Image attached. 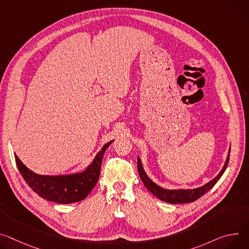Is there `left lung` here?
<instances>
[{
    "label": "left lung",
    "instance_id": "obj_1",
    "mask_svg": "<svg viewBox=\"0 0 249 249\" xmlns=\"http://www.w3.org/2000/svg\"><path fill=\"white\" fill-rule=\"evenodd\" d=\"M231 153V151H230ZM230 161V154L228 156V159L225 161V164L220 171V173L213 178L211 182L206 184L205 186H202L200 188H196L194 190H166L163 189L159 186H157L155 183H153L152 180L148 178L146 175L143 167L140 158H138L137 161V167H138V172L139 176L142 179V182L144 183L145 187L148 189L149 192H151L154 196H156L158 198H160L161 200H164L166 202L170 203H186V202H193L205 194H207L216 183L217 180L220 178L222 174L224 173L225 169H227Z\"/></svg>",
    "mask_w": 249,
    "mask_h": 249
}]
</instances>
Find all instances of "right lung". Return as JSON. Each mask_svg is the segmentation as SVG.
Returning a JSON list of instances; mask_svg holds the SVG:
<instances>
[{"label":"right lung","mask_w":249,"mask_h":249,"mask_svg":"<svg viewBox=\"0 0 249 249\" xmlns=\"http://www.w3.org/2000/svg\"><path fill=\"white\" fill-rule=\"evenodd\" d=\"M112 141L103 146L92 164L78 174L62 176H40L28 169L15 156L17 167L33 191L40 197L58 203H72L84 199L93 190L100 175L103 155Z\"/></svg>","instance_id":"1"}]
</instances>
